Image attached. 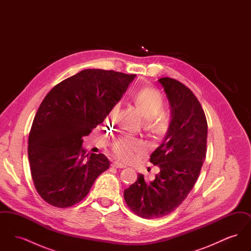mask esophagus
Wrapping results in <instances>:
<instances>
[{"label":"esophagus","mask_w":251,"mask_h":251,"mask_svg":"<svg viewBox=\"0 0 251 251\" xmlns=\"http://www.w3.org/2000/svg\"><path fill=\"white\" fill-rule=\"evenodd\" d=\"M112 166L114 167H116V168H124V167H126L125 165H123L122 163L118 162V161H115V162L112 164Z\"/></svg>","instance_id":"esophagus-1"}]
</instances>
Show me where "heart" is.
<instances>
[{
    "label": "heart",
    "mask_w": 251,
    "mask_h": 251,
    "mask_svg": "<svg viewBox=\"0 0 251 251\" xmlns=\"http://www.w3.org/2000/svg\"><path fill=\"white\" fill-rule=\"evenodd\" d=\"M133 102L145 120V128L156 137L167 134L170 127V120L165 114H160L165 107L164 97L153 87H147L138 91ZM120 111V104H115L108 114V120H116ZM115 154L125 162L133 161L136 156L145 152L146 146L142 140L131 135H122L112 144Z\"/></svg>",
    "instance_id": "1"
}]
</instances>
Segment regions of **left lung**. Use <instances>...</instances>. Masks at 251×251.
<instances>
[{
	"instance_id": "left-lung-1",
	"label": "left lung",
	"mask_w": 251,
	"mask_h": 251,
	"mask_svg": "<svg viewBox=\"0 0 251 251\" xmlns=\"http://www.w3.org/2000/svg\"><path fill=\"white\" fill-rule=\"evenodd\" d=\"M159 82L171 106L169 130L150 159L160 172L150 182L138 174L137 180L124 190L128 207L148 219L169 215L186 199L207 151V120L197 97L175 79L164 77Z\"/></svg>"
}]
</instances>
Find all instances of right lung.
Returning <instances> with one entry per match:
<instances>
[{
  "instance_id": "right-lung-1",
  "label": "right lung",
  "mask_w": 251,
  "mask_h": 251,
  "mask_svg": "<svg viewBox=\"0 0 251 251\" xmlns=\"http://www.w3.org/2000/svg\"><path fill=\"white\" fill-rule=\"evenodd\" d=\"M134 77L84 70L56 84L44 98L29 133L28 157L36 191L46 202L57 208L80 202L109 168L104 154L85 153L83 136L104 120Z\"/></svg>"
}]
</instances>
